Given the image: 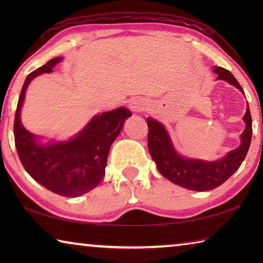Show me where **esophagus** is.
<instances>
[{
  "instance_id": "obj_1",
  "label": "esophagus",
  "mask_w": 263,
  "mask_h": 263,
  "mask_svg": "<svg viewBox=\"0 0 263 263\" xmlns=\"http://www.w3.org/2000/svg\"><path fill=\"white\" fill-rule=\"evenodd\" d=\"M130 109L132 112H135V114L142 112V111L146 109V102L141 99L133 100L130 103Z\"/></svg>"
}]
</instances>
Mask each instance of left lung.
<instances>
[{
    "label": "left lung",
    "mask_w": 263,
    "mask_h": 263,
    "mask_svg": "<svg viewBox=\"0 0 263 263\" xmlns=\"http://www.w3.org/2000/svg\"><path fill=\"white\" fill-rule=\"evenodd\" d=\"M215 72L218 74V80H225L243 91L230 70L222 67H215ZM243 121L246 122V128L241 135V145L231 151L219 161L205 162L201 160L181 158L173 147L164 127L154 119L147 117L146 122L148 126L147 142L149 154L157 163L158 171L161 173V175L173 183L196 191L215 189L232 176L246 158L253 132L252 116L248 105Z\"/></svg>",
    "instance_id": "left-lung-1"
}]
</instances>
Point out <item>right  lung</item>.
<instances>
[{
	"instance_id": "1",
	"label": "right lung",
	"mask_w": 263,
	"mask_h": 263,
	"mask_svg": "<svg viewBox=\"0 0 263 263\" xmlns=\"http://www.w3.org/2000/svg\"><path fill=\"white\" fill-rule=\"evenodd\" d=\"M60 60L54 58L25 79L15 114V146L22 164L33 180L54 194L77 197L94 189L104 177L110 146L132 114L125 108L108 111L92 118L72 140L38 145L34 136L22 125L21 108L31 80L52 72Z\"/></svg>"
}]
</instances>
